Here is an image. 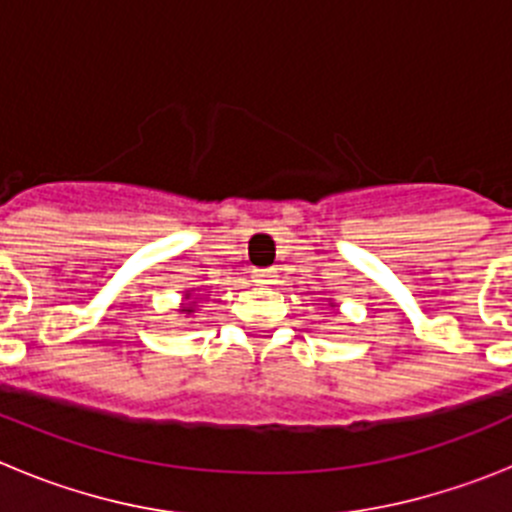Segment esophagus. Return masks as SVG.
<instances>
[{
	"mask_svg": "<svg viewBox=\"0 0 512 512\" xmlns=\"http://www.w3.org/2000/svg\"><path fill=\"white\" fill-rule=\"evenodd\" d=\"M251 279L256 284H274V274L271 271H253Z\"/></svg>",
	"mask_w": 512,
	"mask_h": 512,
	"instance_id": "1",
	"label": "esophagus"
}]
</instances>
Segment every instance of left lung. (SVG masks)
Here are the masks:
<instances>
[{"label": "left lung", "instance_id": "obj_1", "mask_svg": "<svg viewBox=\"0 0 512 512\" xmlns=\"http://www.w3.org/2000/svg\"><path fill=\"white\" fill-rule=\"evenodd\" d=\"M330 307H336V302H330Z\"/></svg>", "mask_w": 512, "mask_h": 512}]
</instances>
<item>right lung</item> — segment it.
Returning <instances> with one entry per match:
<instances>
[{
    "instance_id": "right-lung-1",
    "label": "right lung",
    "mask_w": 512,
    "mask_h": 512,
    "mask_svg": "<svg viewBox=\"0 0 512 512\" xmlns=\"http://www.w3.org/2000/svg\"><path fill=\"white\" fill-rule=\"evenodd\" d=\"M184 300L187 302H182V310L179 312H182V318H189V315H192V312H197V307H200L197 305V300H200V297H194L192 289H187V292H184Z\"/></svg>"
}]
</instances>
